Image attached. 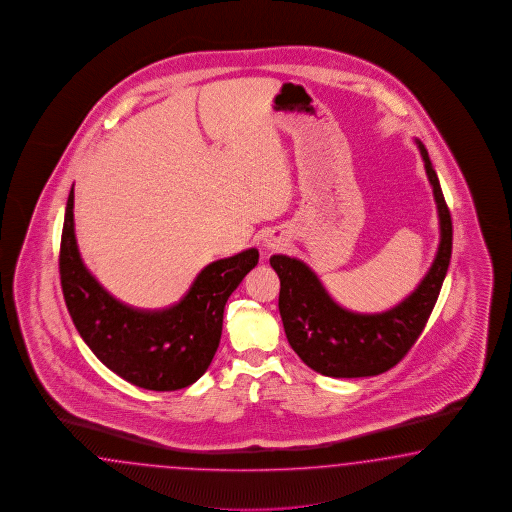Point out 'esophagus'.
<instances>
[{
  "instance_id": "obj_1",
  "label": "esophagus",
  "mask_w": 512,
  "mask_h": 512,
  "mask_svg": "<svg viewBox=\"0 0 512 512\" xmlns=\"http://www.w3.org/2000/svg\"><path fill=\"white\" fill-rule=\"evenodd\" d=\"M263 245L269 250L278 249L280 247V239L276 236H267L265 241H263Z\"/></svg>"
}]
</instances>
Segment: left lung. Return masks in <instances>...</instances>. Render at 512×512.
<instances>
[{"label": "left lung", "instance_id": "8db88e82", "mask_svg": "<svg viewBox=\"0 0 512 512\" xmlns=\"http://www.w3.org/2000/svg\"><path fill=\"white\" fill-rule=\"evenodd\" d=\"M433 185L440 217V245L429 273L405 301L380 314H356L341 308L306 263L284 254L271 256L280 278L278 310L289 345L317 373L336 379L380 375L399 364L420 338L447 275L453 247V223L446 198L427 154L416 139Z\"/></svg>", "mask_w": 512, "mask_h": 512}]
</instances>
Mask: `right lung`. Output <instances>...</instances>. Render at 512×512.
<instances>
[{
    "instance_id": "obj_1",
    "label": "right lung",
    "mask_w": 512,
    "mask_h": 512,
    "mask_svg": "<svg viewBox=\"0 0 512 512\" xmlns=\"http://www.w3.org/2000/svg\"><path fill=\"white\" fill-rule=\"evenodd\" d=\"M258 258L249 249L217 260L198 273L182 301L163 310L133 308L107 293L81 260L70 189L59 252L68 314L96 358L139 388L182 390L206 373L221 341L224 304Z\"/></svg>"
}]
</instances>
